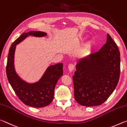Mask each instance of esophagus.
<instances>
[{
    "label": "esophagus",
    "instance_id": "1",
    "mask_svg": "<svg viewBox=\"0 0 127 127\" xmlns=\"http://www.w3.org/2000/svg\"><path fill=\"white\" fill-rule=\"evenodd\" d=\"M74 68H75V65L74 64H70L68 66V70L70 71V72H72L73 70H74Z\"/></svg>",
    "mask_w": 127,
    "mask_h": 127
}]
</instances>
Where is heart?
Segmentation results:
<instances>
[{
  "label": "heart",
  "instance_id": "heart-1",
  "mask_svg": "<svg viewBox=\"0 0 127 127\" xmlns=\"http://www.w3.org/2000/svg\"><path fill=\"white\" fill-rule=\"evenodd\" d=\"M93 46V42L92 41L89 42L87 43V44L86 45L84 51H85V52H88L89 51H90L91 50V48H92Z\"/></svg>",
  "mask_w": 127,
  "mask_h": 127
}]
</instances>
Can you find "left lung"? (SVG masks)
<instances>
[{
    "label": "left lung",
    "mask_w": 127,
    "mask_h": 127,
    "mask_svg": "<svg viewBox=\"0 0 127 127\" xmlns=\"http://www.w3.org/2000/svg\"><path fill=\"white\" fill-rule=\"evenodd\" d=\"M121 57L117 44L107 34L98 52L80 59L72 77L75 99L86 106L100 105L108 99L118 83Z\"/></svg>",
    "instance_id": "left-lung-1"
}]
</instances>
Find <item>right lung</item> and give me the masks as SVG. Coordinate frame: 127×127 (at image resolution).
I'll list each match as a JSON object with an SVG mask.
<instances>
[{
	"mask_svg": "<svg viewBox=\"0 0 127 127\" xmlns=\"http://www.w3.org/2000/svg\"><path fill=\"white\" fill-rule=\"evenodd\" d=\"M47 33L41 31H30L23 33L11 45L6 66V76L19 99L26 105L34 108L47 106L52 101L55 86L60 77L63 75V64L59 63L49 66L37 83L29 84L23 81L17 74L14 69V57L15 47L28 35L43 37Z\"/></svg>",
	"mask_w": 127,
	"mask_h": 127,
	"instance_id": "1",
	"label": "right lung"
}]
</instances>
